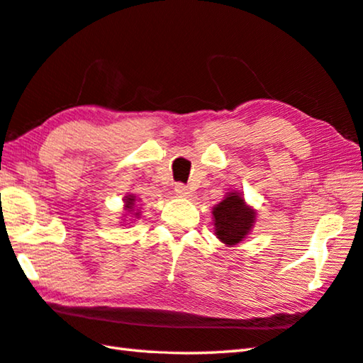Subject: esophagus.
Returning a JSON list of instances; mask_svg holds the SVG:
<instances>
[{
    "label": "esophagus",
    "instance_id": "obj_1",
    "mask_svg": "<svg viewBox=\"0 0 363 363\" xmlns=\"http://www.w3.org/2000/svg\"><path fill=\"white\" fill-rule=\"evenodd\" d=\"M174 194L181 198H186V196H189V189L184 186V184L177 182V184H174Z\"/></svg>",
    "mask_w": 363,
    "mask_h": 363
}]
</instances>
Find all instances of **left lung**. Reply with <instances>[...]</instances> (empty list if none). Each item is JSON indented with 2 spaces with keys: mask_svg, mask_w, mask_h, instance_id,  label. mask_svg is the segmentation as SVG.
Listing matches in <instances>:
<instances>
[{
  "mask_svg": "<svg viewBox=\"0 0 363 363\" xmlns=\"http://www.w3.org/2000/svg\"><path fill=\"white\" fill-rule=\"evenodd\" d=\"M215 235L226 246L240 243L251 233L256 212L245 203L238 191H229L226 198L212 209Z\"/></svg>",
  "mask_w": 363,
  "mask_h": 363,
  "instance_id": "obj_1",
  "label": "left lung"
}]
</instances>
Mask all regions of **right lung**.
Returning <instances> with one entry per match:
<instances>
[{"label": "right lung", "mask_w": 363, "mask_h": 363, "mask_svg": "<svg viewBox=\"0 0 363 363\" xmlns=\"http://www.w3.org/2000/svg\"><path fill=\"white\" fill-rule=\"evenodd\" d=\"M123 201H125V211L128 213H133L135 211V196L134 195L125 196V199H123ZM138 213H140V212H135V215H138Z\"/></svg>", "instance_id": "right-lung-1"}]
</instances>
